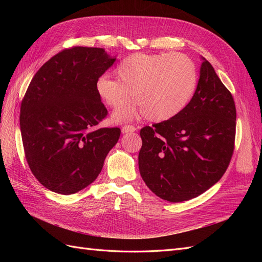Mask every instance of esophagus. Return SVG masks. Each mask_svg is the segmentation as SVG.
Wrapping results in <instances>:
<instances>
[{
  "mask_svg": "<svg viewBox=\"0 0 262 262\" xmlns=\"http://www.w3.org/2000/svg\"><path fill=\"white\" fill-rule=\"evenodd\" d=\"M137 130L136 126L133 125H123L121 128V132L122 133H129V132H134Z\"/></svg>",
  "mask_w": 262,
  "mask_h": 262,
  "instance_id": "34e87169",
  "label": "esophagus"
}]
</instances>
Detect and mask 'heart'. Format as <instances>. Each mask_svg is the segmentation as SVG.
Masks as SVG:
<instances>
[{"mask_svg":"<svg viewBox=\"0 0 262 262\" xmlns=\"http://www.w3.org/2000/svg\"><path fill=\"white\" fill-rule=\"evenodd\" d=\"M117 77L100 75L96 92L106 105L120 107L130 94L136 99L117 110V122L145 116L154 122L176 117L191 100L198 72L193 61L177 53H134L116 68Z\"/></svg>","mask_w":262,"mask_h":262,"instance_id":"1","label":"heart"}]
</instances>
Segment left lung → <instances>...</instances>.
I'll return each mask as SVG.
<instances>
[{"instance_id":"left-lung-1","label":"left lung","mask_w":262,"mask_h":262,"mask_svg":"<svg viewBox=\"0 0 262 262\" xmlns=\"http://www.w3.org/2000/svg\"><path fill=\"white\" fill-rule=\"evenodd\" d=\"M201 60L199 81L186 108L140 132L141 177L157 196L169 202L207 191L224 175L233 155L235 102L211 63Z\"/></svg>"}]
</instances>
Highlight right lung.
Segmentation results:
<instances>
[{
    "label": "right lung",
    "instance_id": "right-lung-1",
    "mask_svg": "<svg viewBox=\"0 0 262 262\" xmlns=\"http://www.w3.org/2000/svg\"><path fill=\"white\" fill-rule=\"evenodd\" d=\"M116 57L102 48L73 47L38 70L20 107V132L29 168L42 186L73 194L97 178L120 138L119 128H98L107 109L97 78Z\"/></svg>",
    "mask_w": 262,
    "mask_h": 262
}]
</instances>
